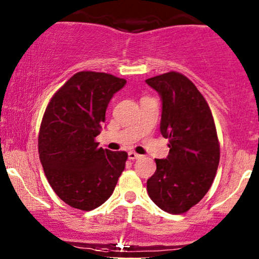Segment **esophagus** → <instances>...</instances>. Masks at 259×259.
<instances>
[{
  "label": "esophagus",
  "mask_w": 259,
  "mask_h": 259,
  "mask_svg": "<svg viewBox=\"0 0 259 259\" xmlns=\"http://www.w3.org/2000/svg\"><path fill=\"white\" fill-rule=\"evenodd\" d=\"M127 156H129L130 160H135V159L140 158V155L138 153H135V151H129V154H127Z\"/></svg>",
  "instance_id": "obj_1"
}]
</instances>
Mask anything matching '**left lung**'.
<instances>
[{
  "mask_svg": "<svg viewBox=\"0 0 259 259\" xmlns=\"http://www.w3.org/2000/svg\"><path fill=\"white\" fill-rule=\"evenodd\" d=\"M145 81L160 94V133L169 140L168 158L155 159L146 189L160 209L183 214L203 199L215 178L221 146L213 115L197 86L180 72Z\"/></svg>",
  "mask_w": 259,
  "mask_h": 259,
  "instance_id": "obj_1",
  "label": "left lung"
}]
</instances>
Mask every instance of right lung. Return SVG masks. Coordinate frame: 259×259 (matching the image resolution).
<instances>
[{"label":"right lung","mask_w":259,"mask_h":259,"mask_svg":"<svg viewBox=\"0 0 259 259\" xmlns=\"http://www.w3.org/2000/svg\"><path fill=\"white\" fill-rule=\"evenodd\" d=\"M125 83L106 72H76L46 106L38 132L40 160L54 192L70 207H100L125 169L126 151L99 148L95 140L109 101Z\"/></svg>","instance_id":"add662e5"}]
</instances>
